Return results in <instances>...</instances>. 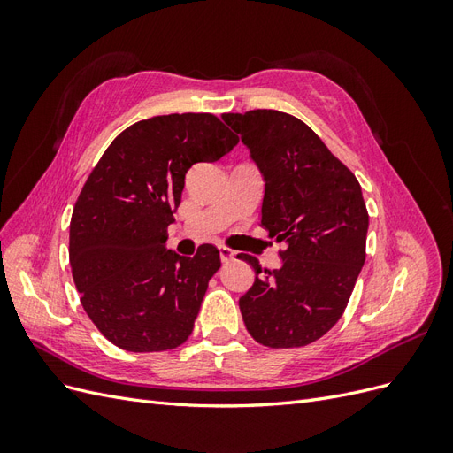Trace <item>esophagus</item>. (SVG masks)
<instances>
[{"mask_svg": "<svg viewBox=\"0 0 453 453\" xmlns=\"http://www.w3.org/2000/svg\"><path fill=\"white\" fill-rule=\"evenodd\" d=\"M219 257H221V263H230V260L236 258V253L228 248H219Z\"/></svg>", "mask_w": 453, "mask_h": 453, "instance_id": "obj_1", "label": "esophagus"}]
</instances>
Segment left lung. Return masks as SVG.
Here are the masks:
<instances>
[{
    "mask_svg": "<svg viewBox=\"0 0 453 453\" xmlns=\"http://www.w3.org/2000/svg\"><path fill=\"white\" fill-rule=\"evenodd\" d=\"M265 181L260 225L285 243L281 266L255 270L240 298L248 333L268 348L311 344L344 313L365 265L361 185L308 125L273 109L226 113Z\"/></svg>",
    "mask_w": 453,
    "mask_h": 453,
    "instance_id": "obj_1",
    "label": "left lung"
}]
</instances>
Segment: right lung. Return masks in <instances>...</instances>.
<instances>
[{"mask_svg": "<svg viewBox=\"0 0 453 453\" xmlns=\"http://www.w3.org/2000/svg\"><path fill=\"white\" fill-rule=\"evenodd\" d=\"M236 145L210 113L150 117L120 132L88 175L72 215L70 265L81 304L120 349L166 351L193 333L221 260L211 243L193 258L177 255L166 232L188 168Z\"/></svg>", "mask_w": 453, "mask_h": 453, "instance_id": "1", "label": "right lung"}]
</instances>
